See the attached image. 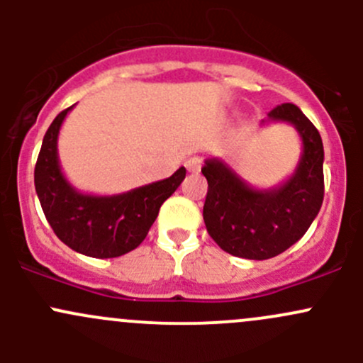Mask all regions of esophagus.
<instances>
[{
	"mask_svg": "<svg viewBox=\"0 0 363 363\" xmlns=\"http://www.w3.org/2000/svg\"><path fill=\"white\" fill-rule=\"evenodd\" d=\"M186 168H188V172H191V174H196V172H200V168H202V160L199 158V156H191V158L186 160Z\"/></svg>",
	"mask_w": 363,
	"mask_h": 363,
	"instance_id": "34e87169",
	"label": "esophagus"
}]
</instances>
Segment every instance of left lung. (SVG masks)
<instances>
[{
  "label": "left lung",
  "mask_w": 363,
  "mask_h": 363,
  "mask_svg": "<svg viewBox=\"0 0 363 363\" xmlns=\"http://www.w3.org/2000/svg\"><path fill=\"white\" fill-rule=\"evenodd\" d=\"M294 124L303 152L295 174L276 189H252L219 160H207L203 221L223 251L247 259H269L294 246L320 212L325 195L323 142L320 131L294 104L269 112Z\"/></svg>",
  "instance_id": "obj_1"
}]
</instances>
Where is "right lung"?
I'll use <instances>...</instances> for the list:
<instances>
[{
    "instance_id": "1",
    "label": "right lung",
    "mask_w": 363,
    "mask_h": 363,
    "mask_svg": "<svg viewBox=\"0 0 363 363\" xmlns=\"http://www.w3.org/2000/svg\"><path fill=\"white\" fill-rule=\"evenodd\" d=\"M60 112L43 137L35 167V189L43 214L61 242L93 258H116L142 244L164 200L181 186L186 168L172 177L113 196L82 195L69 186L57 161Z\"/></svg>"
}]
</instances>
